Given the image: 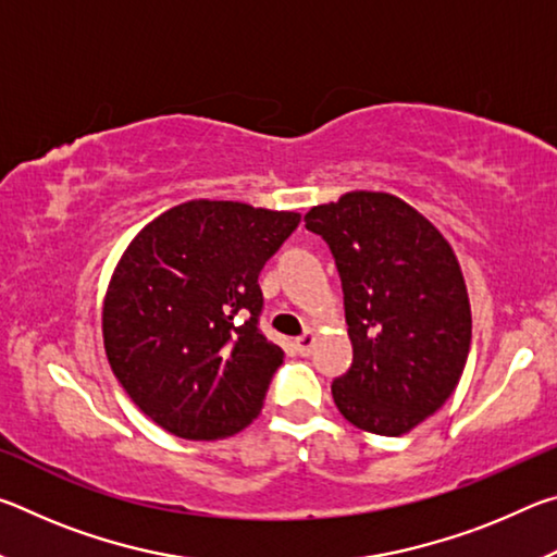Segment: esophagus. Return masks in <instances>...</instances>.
Segmentation results:
<instances>
[{
    "label": "esophagus",
    "instance_id": "34e87169",
    "mask_svg": "<svg viewBox=\"0 0 557 557\" xmlns=\"http://www.w3.org/2000/svg\"><path fill=\"white\" fill-rule=\"evenodd\" d=\"M314 344H317V334L312 332V329H307L305 334H301L297 342H295V346H297V351L301 354V356H309L312 354V348H314Z\"/></svg>",
    "mask_w": 557,
    "mask_h": 557
}]
</instances>
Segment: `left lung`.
Masks as SVG:
<instances>
[{
	"label": "left lung",
	"instance_id": "1",
	"mask_svg": "<svg viewBox=\"0 0 557 557\" xmlns=\"http://www.w3.org/2000/svg\"><path fill=\"white\" fill-rule=\"evenodd\" d=\"M305 223L344 285L354 361L334 379L336 408L358 430L405 435L447 403L467 366L471 307L455 250L388 191H348Z\"/></svg>",
	"mask_w": 557,
	"mask_h": 557
}]
</instances>
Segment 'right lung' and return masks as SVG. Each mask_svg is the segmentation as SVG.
<instances>
[{
	"mask_svg": "<svg viewBox=\"0 0 557 557\" xmlns=\"http://www.w3.org/2000/svg\"><path fill=\"white\" fill-rule=\"evenodd\" d=\"M299 219L194 199L122 252L102 299V344L132 403L162 430L223 440L260 414L285 351L258 332V275Z\"/></svg>",
	"mask_w": 557,
	"mask_h": 557,
	"instance_id": "obj_1",
	"label": "right lung"
}]
</instances>
